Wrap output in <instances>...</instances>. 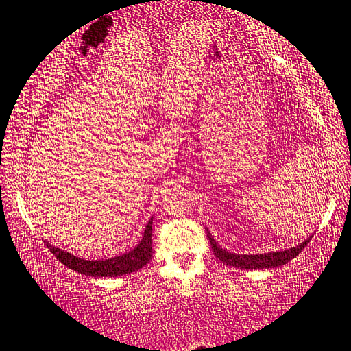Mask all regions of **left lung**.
Wrapping results in <instances>:
<instances>
[{
  "label": "left lung",
  "mask_w": 351,
  "mask_h": 351,
  "mask_svg": "<svg viewBox=\"0 0 351 351\" xmlns=\"http://www.w3.org/2000/svg\"><path fill=\"white\" fill-rule=\"evenodd\" d=\"M207 237L210 240V245H212L213 254L217 256L221 262H224L226 265H230L235 268H245V269H265V268L282 267L298 256L312 239V237H309V239L304 240L303 243H300L298 246L290 247V250H285V251L268 252V254H234V252H228L226 250H223V247L213 240V237L210 235L208 230H207Z\"/></svg>",
  "instance_id": "left-lung-1"
}]
</instances>
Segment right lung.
<instances>
[{
  "instance_id": "add662e5",
  "label": "right lung",
  "mask_w": 351,
  "mask_h": 351,
  "mask_svg": "<svg viewBox=\"0 0 351 351\" xmlns=\"http://www.w3.org/2000/svg\"><path fill=\"white\" fill-rule=\"evenodd\" d=\"M47 247L53 252V256L59 258V262L64 265L75 269V271L86 274V276L94 278H108V276H122V274H128L133 271H138L144 265H147L150 258H152V219L145 226L143 240L139 245L125 254L111 257V258H101V261H86V258H80L77 256L70 254L59 247L51 246L47 243Z\"/></svg>"
}]
</instances>
